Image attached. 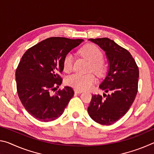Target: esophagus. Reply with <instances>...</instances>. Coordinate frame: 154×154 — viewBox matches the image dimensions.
Masks as SVG:
<instances>
[{"label": "esophagus", "instance_id": "34e87169", "mask_svg": "<svg viewBox=\"0 0 154 154\" xmlns=\"http://www.w3.org/2000/svg\"><path fill=\"white\" fill-rule=\"evenodd\" d=\"M75 93H77V94H81L83 92V91H81V90H75Z\"/></svg>", "mask_w": 154, "mask_h": 154}]
</instances>
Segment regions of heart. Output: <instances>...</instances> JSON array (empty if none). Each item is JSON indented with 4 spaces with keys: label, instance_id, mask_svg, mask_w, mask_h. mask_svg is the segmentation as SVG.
<instances>
[{
    "label": "heart",
    "instance_id": "1",
    "mask_svg": "<svg viewBox=\"0 0 154 154\" xmlns=\"http://www.w3.org/2000/svg\"><path fill=\"white\" fill-rule=\"evenodd\" d=\"M79 54L90 62L88 71H93L98 75H102L105 71L106 67L103 63V54L98 47L88 44L79 50ZM73 56L71 53L67 54L63 60V70L64 72L71 71L73 65ZM96 82V77L92 73L86 75L72 74L65 79V83L78 90L89 89Z\"/></svg>",
    "mask_w": 154,
    "mask_h": 154
}]
</instances>
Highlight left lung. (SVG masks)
I'll use <instances>...</instances> for the list:
<instances>
[{
    "instance_id": "left-lung-1",
    "label": "left lung",
    "mask_w": 154,
    "mask_h": 154,
    "mask_svg": "<svg viewBox=\"0 0 154 154\" xmlns=\"http://www.w3.org/2000/svg\"><path fill=\"white\" fill-rule=\"evenodd\" d=\"M105 51L109 71L100 88L109 92L93 94L88 108L94 121L111 125L122 118L133 103L138 91L139 71L133 57L126 49L108 38H90Z\"/></svg>"
}]
</instances>
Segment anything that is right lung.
Here are the masks:
<instances>
[{
    "instance_id": "add662e5",
    "label": "right lung",
    "mask_w": 154,
    "mask_h": 154,
    "mask_svg": "<svg viewBox=\"0 0 154 154\" xmlns=\"http://www.w3.org/2000/svg\"><path fill=\"white\" fill-rule=\"evenodd\" d=\"M83 39L50 37L25 52L15 72L18 96L28 113L41 122L58 119L74 95L71 87L61 85L64 56Z\"/></svg>"
}]
</instances>
